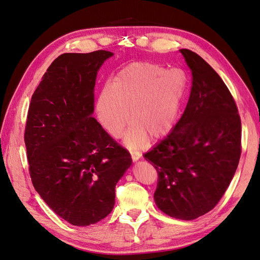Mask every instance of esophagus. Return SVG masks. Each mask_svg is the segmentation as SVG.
<instances>
[{"label": "esophagus", "instance_id": "34e87169", "mask_svg": "<svg viewBox=\"0 0 260 260\" xmlns=\"http://www.w3.org/2000/svg\"><path fill=\"white\" fill-rule=\"evenodd\" d=\"M130 154H131V158H132V160L133 161H137L138 159H140V157H141V154L140 152H138V151H130Z\"/></svg>", "mask_w": 260, "mask_h": 260}]
</instances>
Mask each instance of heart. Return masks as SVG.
Masks as SVG:
<instances>
[{
    "instance_id": "b5f03b06",
    "label": "heart",
    "mask_w": 260,
    "mask_h": 260,
    "mask_svg": "<svg viewBox=\"0 0 260 260\" xmlns=\"http://www.w3.org/2000/svg\"><path fill=\"white\" fill-rule=\"evenodd\" d=\"M185 77L148 61L132 62L102 88L95 104L98 120L107 133L124 132V144L137 148L147 136L158 140L172 130L185 93Z\"/></svg>"
}]
</instances>
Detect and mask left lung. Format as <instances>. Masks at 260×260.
<instances>
[{
    "label": "left lung",
    "mask_w": 260,
    "mask_h": 260,
    "mask_svg": "<svg viewBox=\"0 0 260 260\" xmlns=\"http://www.w3.org/2000/svg\"><path fill=\"white\" fill-rule=\"evenodd\" d=\"M192 72L185 111L169 135L144 154L158 174L154 200L165 214L193 220L214 208L241 157V118L228 86L196 53L180 50Z\"/></svg>",
    "instance_id": "1"
}]
</instances>
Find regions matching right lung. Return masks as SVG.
Here are the masks:
<instances>
[{
  "label": "right lung",
  "instance_id": "add662e5",
  "mask_svg": "<svg viewBox=\"0 0 260 260\" xmlns=\"http://www.w3.org/2000/svg\"><path fill=\"white\" fill-rule=\"evenodd\" d=\"M111 56L104 50L59 55L28 109L31 181L55 214L74 225L96 223L111 214L115 186L131 166L130 153L92 117L96 75Z\"/></svg>",
  "mask_w": 260,
  "mask_h": 260
}]
</instances>
